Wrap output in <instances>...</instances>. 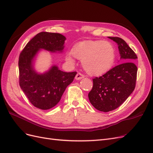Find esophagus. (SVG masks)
I'll return each mask as SVG.
<instances>
[{
  "label": "esophagus",
  "instance_id": "34e87169",
  "mask_svg": "<svg viewBox=\"0 0 153 153\" xmlns=\"http://www.w3.org/2000/svg\"><path fill=\"white\" fill-rule=\"evenodd\" d=\"M84 78V75H82V74H81L80 73H78L76 74V75L75 76V79L76 80H81L82 79V78Z\"/></svg>",
  "mask_w": 153,
  "mask_h": 153
}]
</instances>
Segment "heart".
<instances>
[{"label": "heart", "instance_id": "heart-1", "mask_svg": "<svg viewBox=\"0 0 153 153\" xmlns=\"http://www.w3.org/2000/svg\"><path fill=\"white\" fill-rule=\"evenodd\" d=\"M73 56L82 61L85 71L91 75H101L112 68L115 60V50L113 45L103 40L82 41L72 48ZM66 60L71 63L74 59L70 53Z\"/></svg>", "mask_w": 153, "mask_h": 153}]
</instances>
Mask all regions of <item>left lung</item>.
<instances>
[{
	"instance_id": "1",
	"label": "left lung",
	"mask_w": 153,
	"mask_h": 153,
	"mask_svg": "<svg viewBox=\"0 0 153 153\" xmlns=\"http://www.w3.org/2000/svg\"><path fill=\"white\" fill-rule=\"evenodd\" d=\"M109 38L118 45L121 64L92 79L93 86L88 94L92 105L104 112L116 109L126 100L135 89L137 73L135 52L123 39Z\"/></svg>"
}]
</instances>
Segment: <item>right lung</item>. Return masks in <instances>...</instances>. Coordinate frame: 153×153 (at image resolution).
Returning <instances> with one entry per match:
<instances>
[{
	"mask_svg": "<svg viewBox=\"0 0 153 153\" xmlns=\"http://www.w3.org/2000/svg\"><path fill=\"white\" fill-rule=\"evenodd\" d=\"M66 39L65 36L59 33L40 32L26 45L20 55V86L36 108L48 110L56 105L76 75L75 71L60 70L57 65H52L43 73H38L34 68L36 57L41 50L62 53Z\"/></svg>",
	"mask_w": 153,
	"mask_h": 153,
	"instance_id": "right-lung-1",
	"label": "right lung"
}]
</instances>
